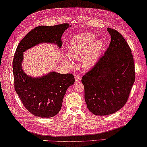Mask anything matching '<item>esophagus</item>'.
I'll return each instance as SVG.
<instances>
[{
    "instance_id": "esophagus-1",
    "label": "esophagus",
    "mask_w": 147,
    "mask_h": 147,
    "mask_svg": "<svg viewBox=\"0 0 147 147\" xmlns=\"http://www.w3.org/2000/svg\"><path fill=\"white\" fill-rule=\"evenodd\" d=\"M75 80H76V82H78L81 80V76L80 75H76L75 76Z\"/></svg>"
}]
</instances>
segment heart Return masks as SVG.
Returning a JSON list of instances; mask_svg holds the SVG:
<instances>
[{
  "mask_svg": "<svg viewBox=\"0 0 147 147\" xmlns=\"http://www.w3.org/2000/svg\"><path fill=\"white\" fill-rule=\"evenodd\" d=\"M104 47L103 41L95 39L92 33H83L77 35L71 40L68 48V54L74 59H82V65L86 69H91L99 59ZM63 60L68 64L71 61L67 57Z\"/></svg>",
  "mask_w": 147,
  "mask_h": 147,
  "instance_id": "1",
  "label": "heart"
}]
</instances>
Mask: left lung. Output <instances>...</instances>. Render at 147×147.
<instances>
[{"label": "left lung", "mask_w": 147, "mask_h": 147, "mask_svg": "<svg viewBox=\"0 0 147 147\" xmlns=\"http://www.w3.org/2000/svg\"><path fill=\"white\" fill-rule=\"evenodd\" d=\"M111 42L92 69L82 77L85 100L96 115H108L126 103L135 82V65L131 51L119 32L107 28Z\"/></svg>", "instance_id": "left-lung-1"}]
</instances>
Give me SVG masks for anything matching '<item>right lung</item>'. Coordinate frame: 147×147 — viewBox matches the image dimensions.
Segmentation results:
<instances>
[{
    "label": "right lung",
    "instance_id": "right-lung-1",
    "mask_svg": "<svg viewBox=\"0 0 147 147\" xmlns=\"http://www.w3.org/2000/svg\"><path fill=\"white\" fill-rule=\"evenodd\" d=\"M70 26L63 24L35 27L24 37L16 49L12 63L15 90L26 109L35 116L51 118L56 115L61 109L67 88L74 84L75 78L71 74L54 71L38 77L28 76L22 69L24 52L44 43L55 44L60 49L62 35Z\"/></svg>",
    "mask_w": 147,
    "mask_h": 147
}]
</instances>
